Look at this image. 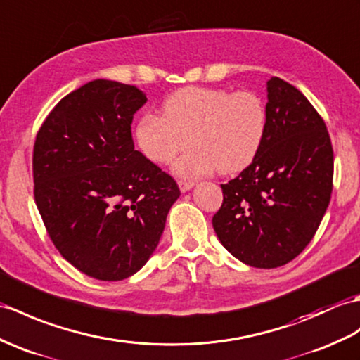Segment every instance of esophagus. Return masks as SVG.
<instances>
[{
    "label": "esophagus",
    "mask_w": 360,
    "mask_h": 360,
    "mask_svg": "<svg viewBox=\"0 0 360 360\" xmlns=\"http://www.w3.org/2000/svg\"><path fill=\"white\" fill-rule=\"evenodd\" d=\"M178 186H179V190L182 191V193H186V191L191 190L196 186V182L195 181H179Z\"/></svg>",
    "instance_id": "esophagus-1"
}]
</instances>
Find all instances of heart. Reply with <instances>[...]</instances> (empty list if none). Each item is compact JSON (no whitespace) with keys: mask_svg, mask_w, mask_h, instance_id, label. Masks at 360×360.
Returning <instances> with one entry per match:
<instances>
[{"mask_svg":"<svg viewBox=\"0 0 360 360\" xmlns=\"http://www.w3.org/2000/svg\"><path fill=\"white\" fill-rule=\"evenodd\" d=\"M266 110L255 91L210 87L176 90L162 104V116L144 115L135 138L148 161L169 164L191 142L195 147L172 165L182 179L242 172L261 152Z\"/></svg>","mask_w":360,"mask_h":360,"instance_id":"heart-1","label":"heart"}]
</instances>
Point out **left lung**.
Instances as JSON below:
<instances>
[{"instance_id":"obj_1","label":"left lung","mask_w":360,"mask_h":360,"mask_svg":"<svg viewBox=\"0 0 360 360\" xmlns=\"http://www.w3.org/2000/svg\"><path fill=\"white\" fill-rule=\"evenodd\" d=\"M266 99L261 152L222 184L212 221L221 244L256 269L285 265L310 244L333 190V147L319 113L278 77L266 81Z\"/></svg>"}]
</instances>
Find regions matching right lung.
<instances>
[{"mask_svg":"<svg viewBox=\"0 0 360 360\" xmlns=\"http://www.w3.org/2000/svg\"><path fill=\"white\" fill-rule=\"evenodd\" d=\"M142 90L95 79L64 96L33 147L35 200L49 236L75 269L122 281L153 255L181 191L135 150Z\"/></svg>","mask_w":360,"mask_h":360,"instance_id":"1","label":"right lung"}]
</instances>
